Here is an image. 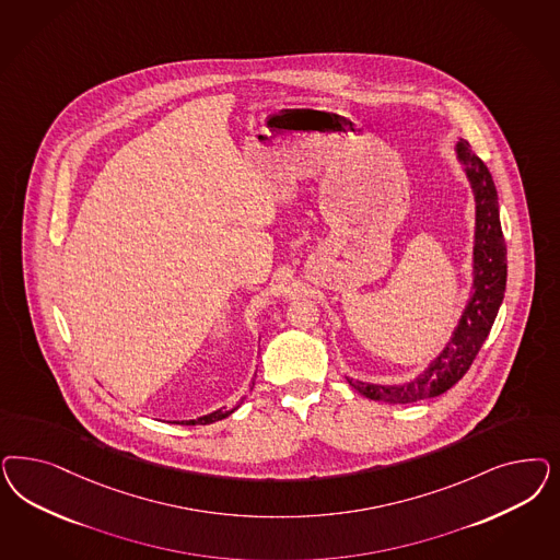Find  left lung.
Returning <instances> with one entry per match:
<instances>
[{
  "mask_svg": "<svg viewBox=\"0 0 560 560\" xmlns=\"http://www.w3.org/2000/svg\"><path fill=\"white\" fill-rule=\"evenodd\" d=\"M457 159L464 164L474 198H476V245H474V292L452 342L436 357V361L412 383L399 387H383L362 381L348 383L369 399L410 404L427 397L441 396L452 389L468 373L476 354L490 334L499 307L505 296L506 247L499 220V201L494 180L487 164L471 152L468 142L457 144Z\"/></svg>",
  "mask_w": 560,
  "mask_h": 560,
  "instance_id": "obj_1",
  "label": "left lung"
}]
</instances>
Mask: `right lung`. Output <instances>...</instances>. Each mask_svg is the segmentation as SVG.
I'll use <instances>...</instances> for the list:
<instances>
[{
  "mask_svg": "<svg viewBox=\"0 0 560 560\" xmlns=\"http://www.w3.org/2000/svg\"><path fill=\"white\" fill-rule=\"evenodd\" d=\"M236 408H238V404L233 406V408H222V410H217V412H212V415L201 416L198 420H183L179 424H187V427H191V424H210V422H217V420H222V418L233 415Z\"/></svg>",
  "mask_w": 560,
  "mask_h": 560,
  "instance_id": "obj_1",
  "label": "right lung"
}]
</instances>
